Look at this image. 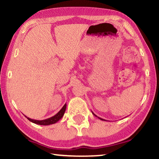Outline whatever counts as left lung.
Masks as SVG:
<instances>
[{"label": "left lung", "mask_w": 159, "mask_h": 159, "mask_svg": "<svg viewBox=\"0 0 159 159\" xmlns=\"http://www.w3.org/2000/svg\"><path fill=\"white\" fill-rule=\"evenodd\" d=\"M92 113H93V115H95L96 117H98V118H99V119H100V120H104V119H103V118H99V117H98V116H96V115H95V114H94V113H93V111H92Z\"/></svg>", "instance_id": "1"}]
</instances>
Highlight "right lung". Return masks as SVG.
<instances>
[{"label":"right lung","instance_id":"right-lung-1","mask_svg":"<svg viewBox=\"0 0 159 159\" xmlns=\"http://www.w3.org/2000/svg\"><path fill=\"white\" fill-rule=\"evenodd\" d=\"M66 104H65L63 106L62 108L61 109V110L59 111L57 114H56L55 116L50 117L49 118H47V119L45 120H34V119H31L30 118H28L27 116H26L28 118L29 120H30L31 122L36 123V124L38 125H51V124H54V123H57L58 120H60L61 118L63 117V116L64 114V112L66 111Z\"/></svg>","mask_w":159,"mask_h":159}]
</instances>
